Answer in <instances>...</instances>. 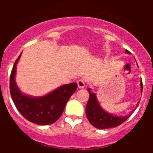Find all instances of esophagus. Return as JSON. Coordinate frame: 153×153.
<instances>
[{
	"instance_id": "34e87169",
	"label": "esophagus",
	"mask_w": 153,
	"mask_h": 153,
	"mask_svg": "<svg viewBox=\"0 0 153 153\" xmlns=\"http://www.w3.org/2000/svg\"><path fill=\"white\" fill-rule=\"evenodd\" d=\"M77 84H78V86L79 88H84V86H85V81H84L83 79H81V80H78V81H77Z\"/></svg>"
}]
</instances>
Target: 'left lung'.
<instances>
[{"mask_svg":"<svg viewBox=\"0 0 153 153\" xmlns=\"http://www.w3.org/2000/svg\"><path fill=\"white\" fill-rule=\"evenodd\" d=\"M126 53L129 54L130 52L126 49ZM141 91L143 90L142 81H141ZM89 92V98L87 104L86 106V115L90 124L97 129H109V128L116 127L124 123L126 120L129 118L132 113L126 115L124 117H118L109 114L104 111L100 106L99 103L97 101L96 95L90 92V89H88ZM139 104V102H138Z\"/></svg>","mask_w":153,"mask_h":153,"instance_id":"obj_1","label":"left lung"}]
</instances>
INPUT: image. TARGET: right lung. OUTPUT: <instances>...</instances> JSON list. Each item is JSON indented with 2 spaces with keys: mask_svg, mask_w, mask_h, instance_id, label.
<instances>
[{
  "mask_svg": "<svg viewBox=\"0 0 153 153\" xmlns=\"http://www.w3.org/2000/svg\"><path fill=\"white\" fill-rule=\"evenodd\" d=\"M21 55L15 61L11 72L10 89L13 102L20 113L29 121L38 125L53 124L62 115L69 98L75 92L76 83L65 84L42 97H29L21 93L15 81L16 65Z\"/></svg>",
  "mask_w": 153,
  "mask_h": 153,
  "instance_id": "right-lung-1",
  "label": "right lung"
}]
</instances>
